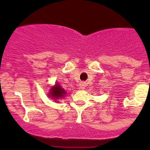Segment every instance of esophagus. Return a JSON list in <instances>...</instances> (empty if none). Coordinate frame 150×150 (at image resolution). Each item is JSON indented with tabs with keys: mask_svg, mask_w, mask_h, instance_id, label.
<instances>
[{
	"mask_svg": "<svg viewBox=\"0 0 150 150\" xmlns=\"http://www.w3.org/2000/svg\"><path fill=\"white\" fill-rule=\"evenodd\" d=\"M85 85H85V82H80V85H79V86H80V89H85Z\"/></svg>",
	"mask_w": 150,
	"mask_h": 150,
	"instance_id": "34e87169",
	"label": "esophagus"
}]
</instances>
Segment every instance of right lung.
<instances>
[{
  "mask_svg": "<svg viewBox=\"0 0 150 150\" xmlns=\"http://www.w3.org/2000/svg\"><path fill=\"white\" fill-rule=\"evenodd\" d=\"M51 92H49L50 96L54 99H59V98L63 97V95L65 94V91L58 84L55 85L53 88L51 89Z\"/></svg>",
  "mask_w": 150,
  "mask_h": 150,
  "instance_id": "right-lung-1",
  "label": "right lung"
}]
</instances>
